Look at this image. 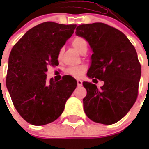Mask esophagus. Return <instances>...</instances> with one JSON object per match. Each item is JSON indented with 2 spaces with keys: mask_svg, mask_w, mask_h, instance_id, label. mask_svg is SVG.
Returning <instances> with one entry per match:
<instances>
[{
  "mask_svg": "<svg viewBox=\"0 0 149 149\" xmlns=\"http://www.w3.org/2000/svg\"><path fill=\"white\" fill-rule=\"evenodd\" d=\"M77 86H81L83 85V81L80 79H77Z\"/></svg>",
  "mask_w": 149,
  "mask_h": 149,
  "instance_id": "obj_1",
  "label": "esophagus"
}]
</instances>
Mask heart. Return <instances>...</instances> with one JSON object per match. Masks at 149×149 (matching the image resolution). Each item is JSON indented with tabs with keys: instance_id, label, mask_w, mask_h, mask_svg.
I'll list each match as a JSON object with an SVG mask.
<instances>
[{
	"instance_id": "heart-1",
	"label": "heart",
	"mask_w": 149,
	"mask_h": 149,
	"mask_svg": "<svg viewBox=\"0 0 149 149\" xmlns=\"http://www.w3.org/2000/svg\"><path fill=\"white\" fill-rule=\"evenodd\" d=\"M72 45L74 47V48L80 54H82L84 51H87L88 48V44L86 39H84L83 37H80V36H77L72 41ZM62 52L63 50H60L59 51V57H60L62 55ZM86 71V68L84 66H77V67H71V68H68L67 70V73L69 75H72L74 77H80L82 76L84 72Z\"/></svg>"
}]
</instances>
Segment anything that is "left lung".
Instances as JSON below:
<instances>
[{"instance_id": "1", "label": "left lung", "mask_w": 149, "mask_h": 149, "mask_svg": "<svg viewBox=\"0 0 149 149\" xmlns=\"http://www.w3.org/2000/svg\"><path fill=\"white\" fill-rule=\"evenodd\" d=\"M75 33L86 39L93 51L87 76L104 81L101 89L83 83L87 92L83 99L84 112L97 123L119 122L137 98L141 65L135 48L120 30L104 23L81 24Z\"/></svg>"}]
</instances>
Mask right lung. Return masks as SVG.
Returning a JSON list of instances; mask_svg holds the SVG:
<instances>
[{
	"label": "right lung",
	"mask_w": 149,
	"mask_h": 149,
	"mask_svg": "<svg viewBox=\"0 0 149 149\" xmlns=\"http://www.w3.org/2000/svg\"><path fill=\"white\" fill-rule=\"evenodd\" d=\"M76 26L44 22L29 30L12 48L6 87L18 113L33 125L58 119L77 86L70 76L57 82L46 77L48 65L59 64V51Z\"/></svg>",
	"instance_id": "add662e5"
}]
</instances>
